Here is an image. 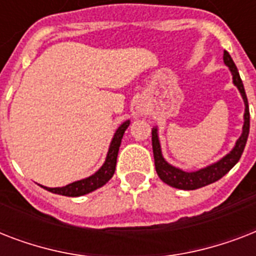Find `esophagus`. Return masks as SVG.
<instances>
[{
	"mask_svg": "<svg viewBox=\"0 0 256 256\" xmlns=\"http://www.w3.org/2000/svg\"><path fill=\"white\" fill-rule=\"evenodd\" d=\"M136 112L138 114V116H144V112H146V108H144L142 104H138V106L136 108Z\"/></svg>",
	"mask_w": 256,
	"mask_h": 256,
	"instance_id": "esophagus-1",
	"label": "esophagus"
}]
</instances>
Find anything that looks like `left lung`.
Masks as SVG:
<instances>
[{
	"label": "left lung",
	"instance_id": "8db88e82",
	"mask_svg": "<svg viewBox=\"0 0 256 256\" xmlns=\"http://www.w3.org/2000/svg\"><path fill=\"white\" fill-rule=\"evenodd\" d=\"M223 61L228 68L232 74V82L234 85L238 88L240 92L243 100H244V124H243V132L242 136H239L236 140L234 148L231 150L226 156H223L222 160L210 164L204 168H200L198 171H183L180 168H176L171 166L164 160L162 152H160V138H158V130L154 128L152 130V152H154V162H156V174L164 183H168V186L175 187V188H180V190H196L203 186H207L210 183L216 182L220 179L223 175H226L231 168H234L235 164H238L240 156L243 154L244 146H246L247 138H248V132H250V110H248V102H247V96L244 92V86L240 80L239 72L235 66L232 58L228 54V52L224 50L223 53Z\"/></svg>",
	"mask_w": 256,
	"mask_h": 256
}]
</instances>
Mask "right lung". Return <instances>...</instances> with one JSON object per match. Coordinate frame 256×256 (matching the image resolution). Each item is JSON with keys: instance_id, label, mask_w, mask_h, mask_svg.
<instances>
[{"instance_id": "obj_1", "label": "right lung", "mask_w": 256, "mask_h": 256, "mask_svg": "<svg viewBox=\"0 0 256 256\" xmlns=\"http://www.w3.org/2000/svg\"><path fill=\"white\" fill-rule=\"evenodd\" d=\"M130 124V120H124V124H120V128H116V134L112 136V144H110V148H108V156H106V160L104 164H102V168L96 171V174L90 175L88 178L81 179V180H77V182H73L68 184V186L64 187H44L45 190L50 191V192H54V194L58 195H65V196H81V195L88 194L92 191L100 188L104 184H106V182H108L112 176L114 175V171H116V156H118V150H120V140H122V136H124L126 128H128Z\"/></svg>"}]
</instances>
